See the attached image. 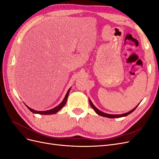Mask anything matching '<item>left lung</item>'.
I'll return each instance as SVG.
<instances>
[{
  "mask_svg": "<svg viewBox=\"0 0 159 159\" xmlns=\"http://www.w3.org/2000/svg\"><path fill=\"white\" fill-rule=\"evenodd\" d=\"M89 101L90 105L91 106V107H92V108L94 109V111H95L96 113L98 114L99 115H101V116H103V117H107V118H119V117H125V116H127V115H129V114H131V113L137 107L138 105H139V103L135 107H134V109H133L132 110L130 111L127 112V113H123V114H119V115H113V114H107V113H104V112H102V111H100V110H99L98 108L95 107V105L92 103V102H91V101L90 100V99H89Z\"/></svg>",
  "mask_w": 159,
  "mask_h": 159,
  "instance_id": "left-lung-1",
  "label": "left lung"
}]
</instances>
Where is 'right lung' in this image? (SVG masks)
<instances>
[{"label":"right lung","mask_w":159,"mask_h":159,"mask_svg":"<svg viewBox=\"0 0 159 159\" xmlns=\"http://www.w3.org/2000/svg\"><path fill=\"white\" fill-rule=\"evenodd\" d=\"M71 89V88L68 90V91H67V93L65 96V98H64L63 101L57 105V106L55 107L54 108H53L52 109H50V110H47V111H36V110H34L32 109H31L30 107H29L28 106H27V105H26V106L28 107V109H29L31 112H32L33 113H37V114H40V115H52V114H55L57 112H58L63 107L65 104L66 103V102H67V99H68V95H69V93H70V91Z\"/></svg>","instance_id":"right-lung-1"}]
</instances>
